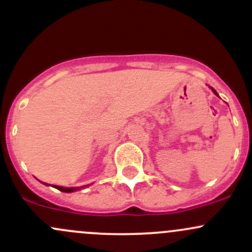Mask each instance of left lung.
<instances>
[{"mask_svg": "<svg viewBox=\"0 0 252 252\" xmlns=\"http://www.w3.org/2000/svg\"><path fill=\"white\" fill-rule=\"evenodd\" d=\"M210 89H212V90H213V93H214V94H216V96H219V94H218V93H216V91H215V90H214V89H213V88H210Z\"/></svg>", "mask_w": 252, "mask_h": 252, "instance_id": "8db88e82", "label": "left lung"}]
</instances>
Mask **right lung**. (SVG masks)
Masks as SVG:
<instances>
[{"label":"right lung","instance_id":"obj_1","mask_svg":"<svg viewBox=\"0 0 252 252\" xmlns=\"http://www.w3.org/2000/svg\"><path fill=\"white\" fill-rule=\"evenodd\" d=\"M45 185H48V184H45ZM53 188L58 189V190H60L62 192H73V191L79 190V188H63V186H58V185H53Z\"/></svg>","mask_w":252,"mask_h":252}]
</instances>
